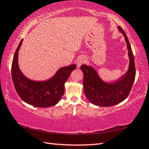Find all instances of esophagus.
Wrapping results in <instances>:
<instances>
[{
  "mask_svg": "<svg viewBox=\"0 0 149 149\" xmlns=\"http://www.w3.org/2000/svg\"><path fill=\"white\" fill-rule=\"evenodd\" d=\"M77 62L78 67H79L81 65L84 64V63L86 62V58H85L84 56H81L78 58Z\"/></svg>",
  "mask_w": 149,
  "mask_h": 149,
  "instance_id": "esophagus-1",
  "label": "esophagus"
}]
</instances>
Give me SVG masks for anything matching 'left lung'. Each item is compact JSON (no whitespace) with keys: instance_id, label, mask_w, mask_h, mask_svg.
I'll use <instances>...</instances> for the list:
<instances>
[{"instance_id":"obj_1","label":"left lung","mask_w":149,"mask_h":149,"mask_svg":"<svg viewBox=\"0 0 149 149\" xmlns=\"http://www.w3.org/2000/svg\"><path fill=\"white\" fill-rule=\"evenodd\" d=\"M117 28L124 36L127 44L129 59L127 72L118 81L107 83L100 78L92 66L86 65L81 66L84 75L83 86L85 95L91 103L98 106H112L124 100L130 93L135 79L134 59L131 44L123 30L120 26Z\"/></svg>"}]
</instances>
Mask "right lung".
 I'll list each match as a JSON object with an SVG mask.
<instances>
[{
	"label": "right lung",
	"mask_w": 149,
	"mask_h": 149,
	"mask_svg": "<svg viewBox=\"0 0 149 149\" xmlns=\"http://www.w3.org/2000/svg\"><path fill=\"white\" fill-rule=\"evenodd\" d=\"M23 40L16 50L11 66V75L15 90L25 102L38 107L56 105L65 92V83L71 72L76 68L73 64L60 68L49 79L38 81L25 75L18 66V52Z\"/></svg>",
	"instance_id": "obj_1"
}]
</instances>
